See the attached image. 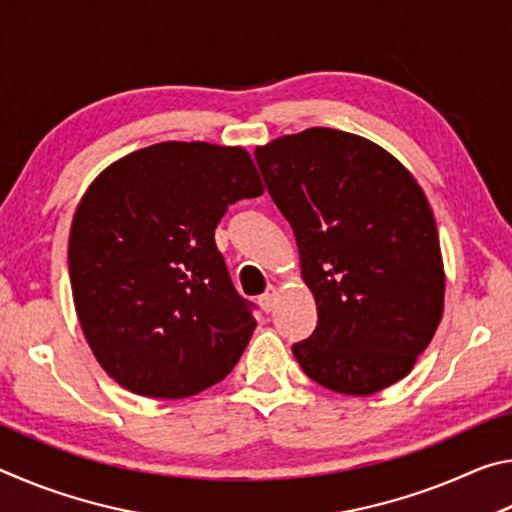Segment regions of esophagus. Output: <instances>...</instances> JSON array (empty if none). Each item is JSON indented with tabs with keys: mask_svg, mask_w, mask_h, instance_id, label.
<instances>
[{
	"mask_svg": "<svg viewBox=\"0 0 512 512\" xmlns=\"http://www.w3.org/2000/svg\"><path fill=\"white\" fill-rule=\"evenodd\" d=\"M275 300H277V289L271 287L262 298H259V305H262L266 311H271L275 307Z\"/></svg>",
	"mask_w": 512,
	"mask_h": 512,
	"instance_id": "1",
	"label": "esophagus"
}]
</instances>
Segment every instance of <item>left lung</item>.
Masks as SVG:
<instances>
[{"label":"left lung","instance_id":"1","mask_svg":"<svg viewBox=\"0 0 512 512\" xmlns=\"http://www.w3.org/2000/svg\"><path fill=\"white\" fill-rule=\"evenodd\" d=\"M268 194L291 223L318 325L293 357L343 395H372L413 370L445 307L431 205L395 155L366 137L307 128L257 146Z\"/></svg>","mask_w":512,"mask_h":512}]
</instances>
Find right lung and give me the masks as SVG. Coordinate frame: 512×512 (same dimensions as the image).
I'll use <instances>...</instances> for the list:
<instances>
[{
  "mask_svg": "<svg viewBox=\"0 0 512 512\" xmlns=\"http://www.w3.org/2000/svg\"><path fill=\"white\" fill-rule=\"evenodd\" d=\"M264 194L244 146L160 142L103 169L69 230L76 316L126 391L183 400L235 368L257 320L214 244L228 205Z\"/></svg>",
  "mask_w": 512,
  "mask_h": 512,
  "instance_id": "add662e5",
  "label": "right lung"
}]
</instances>
